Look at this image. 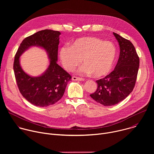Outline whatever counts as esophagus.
<instances>
[{
    "label": "esophagus",
    "mask_w": 154,
    "mask_h": 154,
    "mask_svg": "<svg viewBox=\"0 0 154 154\" xmlns=\"http://www.w3.org/2000/svg\"><path fill=\"white\" fill-rule=\"evenodd\" d=\"M72 79V80H75V81H83L84 80V79L80 78V77H77L75 76H73Z\"/></svg>",
    "instance_id": "esophagus-1"
}]
</instances>
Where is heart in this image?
I'll return each instance as SVG.
<instances>
[{
  "label": "heart",
  "mask_w": 154,
  "mask_h": 154,
  "mask_svg": "<svg viewBox=\"0 0 154 154\" xmlns=\"http://www.w3.org/2000/svg\"><path fill=\"white\" fill-rule=\"evenodd\" d=\"M116 56L117 48L114 43L94 36L78 38L71 46H64L60 50V58L66 69L72 71L82 60L84 64L78 72L86 75L93 74L95 77L109 73Z\"/></svg>",
  "instance_id": "heart-1"
}]
</instances>
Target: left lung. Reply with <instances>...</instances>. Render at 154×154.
Instances as JSON below:
<instances>
[{"label":"left lung","instance_id":"8db88e82","mask_svg":"<svg viewBox=\"0 0 154 154\" xmlns=\"http://www.w3.org/2000/svg\"><path fill=\"white\" fill-rule=\"evenodd\" d=\"M118 41L120 54L113 71L96 81L97 88L90 94L97 102L104 106L116 105L133 91L137 78L140 58L133 44L113 33Z\"/></svg>","mask_w":154,"mask_h":154}]
</instances>
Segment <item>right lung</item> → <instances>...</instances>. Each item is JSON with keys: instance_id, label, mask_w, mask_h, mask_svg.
Returning a JSON list of instances; mask_svg holds the SVG:
<instances>
[{"instance_id": "add662e5", "label": "right lung", "mask_w": 154, "mask_h": 154, "mask_svg": "<svg viewBox=\"0 0 154 154\" xmlns=\"http://www.w3.org/2000/svg\"><path fill=\"white\" fill-rule=\"evenodd\" d=\"M60 32L43 30L26 38L14 57L13 69L20 93L30 103L36 106H48L54 104L63 96L71 76L57 63ZM32 46L45 49L50 59L48 69L42 75L32 77L21 69L19 57Z\"/></svg>"}]
</instances>
